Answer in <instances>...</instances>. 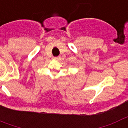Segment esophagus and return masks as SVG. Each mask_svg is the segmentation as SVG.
<instances>
[{
  "label": "esophagus",
  "instance_id": "1",
  "mask_svg": "<svg viewBox=\"0 0 128 128\" xmlns=\"http://www.w3.org/2000/svg\"><path fill=\"white\" fill-rule=\"evenodd\" d=\"M54 59L56 60H59L60 59V57H54Z\"/></svg>",
  "mask_w": 128,
  "mask_h": 128
}]
</instances>
